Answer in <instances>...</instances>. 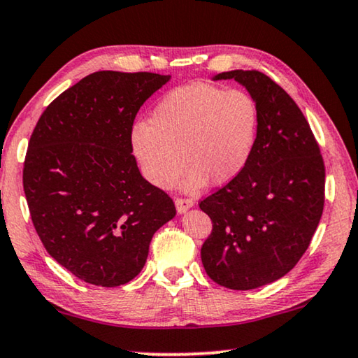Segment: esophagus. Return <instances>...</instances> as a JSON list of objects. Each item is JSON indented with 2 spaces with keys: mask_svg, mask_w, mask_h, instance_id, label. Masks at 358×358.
Wrapping results in <instances>:
<instances>
[{
  "mask_svg": "<svg viewBox=\"0 0 358 358\" xmlns=\"http://www.w3.org/2000/svg\"><path fill=\"white\" fill-rule=\"evenodd\" d=\"M192 206H194L192 199H186V197H177V199H175V207H177L178 213H185L186 210L191 208Z\"/></svg>",
  "mask_w": 358,
  "mask_h": 358,
  "instance_id": "obj_1",
  "label": "esophagus"
}]
</instances>
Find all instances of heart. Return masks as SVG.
Wrapping results in <instances>:
<instances>
[{"instance_id": "b5f03b06", "label": "heart", "mask_w": 358, "mask_h": 358, "mask_svg": "<svg viewBox=\"0 0 358 358\" xmlns=\"http://www.w3.org/2000/svg\"><path fill=\"white\" fill-rule=\"evenodd\" d=\"M258 126V105L245 90L197 83L169 92L152 110L151 124H135L130 141L150 183L172 188L186 162L183 186L196 191L207 180L229 183L245 169Z\"/></svg>"}]
</instances>
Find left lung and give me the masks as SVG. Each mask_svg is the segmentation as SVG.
Returning a JSON list of instances; mask_svg holds the SVG:
<instances>
[{
  "label": "left lung",
  "mask_w": 358,
  "mask_h": 358,
  "mask_svg": "<svg viewBox=\"0 0 358 358\" xmlns=\"http://www.w3.org/2000/svg\"><path fill=\"white\" fill-rule=\"evenodd\" d=\"M213 79L245 86L259 126L245 169L199 202L212 220L201 258L215 283L253 290L285 275L308 250L325 203V164L303 111L269 76L234 70Z\"/></svg>",
  "instance_id": "8db88e82"
}]
</instances>
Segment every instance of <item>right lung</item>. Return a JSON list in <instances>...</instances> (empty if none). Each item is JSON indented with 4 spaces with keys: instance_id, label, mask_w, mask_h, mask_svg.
Instances as JSON below:
<instances>
[{
    "instance_id": "add662e5",
    "label": "right lung",
    "mask_w": 358,
    "mask_h": 358,
    "mask_svg": "<svg viewBox=\"0 0 358 358\" xmlns=\"http://www.w3.org/2000/svg\"><path fill=\"white\" fill-rule=\"evenodd\" d=\"M169 79L95 71L44 110L30 137L24 191L33 226L50 257L92 285L137 277L155 232L177 213L141 177L130 141L140 106Z\"/></svg>"
}]
</instances>
